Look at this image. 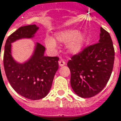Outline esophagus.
I'll list each match as a JSON object with an SVG mask.
<instances>
[{
    "instance_id": "esophagus-1",
    "label": "esophagus",
    "mask_w": 121,
    "mask_h": 121,
    "mask_svg": "<svg viewBox=\"0 0 121 121\" xmlns=\"http://www.w3.org/2000/svg\"><path fill=\"white\" fill-rule=\"evenodd\" d=\"M65 64V61L63 60H61L59 61V65L60 67L63 66Z\"/></svg>"
}]
</instances>
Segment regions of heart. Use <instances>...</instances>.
I'll return each instance as SVG.
<instances>
[{"instance_id":"heart-1","label":"heart","mask_w":121,"mask_h":121,"mask_svg":"<svg viewBox=\"0 0 121 121\" xmlns=\"http://www.w3.org/2000/svg\"><path fill=\"white\" fill-rule=\"evenodd\" d=\"M55 38L61 43H69L67 49L72 54H77L81 52L86 40V35L77 29H66L58 32L55 34ZM44 43L50 50H54L56 47V41L51 37H46Z\"/></svg>"}]
</instances>
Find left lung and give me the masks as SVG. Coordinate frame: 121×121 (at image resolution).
Wrapping results in <instances>:
<instances>
[{"instance_id": "8db88e82", "label": "left lung", "mask_w": 121, "mask_h": 121, "mask_svg": "<svg viewBox=\"0 0 121 121\" xmlns=\"http://www.w3.org/2000/svg\"><path fill=\"white\" fill-rule=\"evenodd\" d=\"M115 50L109 33L100 27L99 43L73 56L67 62L71 86L81 98H91L102 91L110 78Z\"/></svg>"}]
</instances>
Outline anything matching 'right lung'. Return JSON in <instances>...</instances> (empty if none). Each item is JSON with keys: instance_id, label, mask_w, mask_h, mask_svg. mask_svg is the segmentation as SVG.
<instances>
[{"instance_id": "add662e5", "label": "right lung", "mask_w": 121, "mask_h": 121, "mask_svg": "<svg viewBox=\"0 0 121 121\" xmlns=\"http://www.w3.org/2000/svg\"><path fill=\"white\" fill-rule=\"evenodd\" d=\"M38 29L36 25H26L10 35L6 41L3 60L12 87L19 95L32 100L42 99L48 94L59 67V58L44 56V46L37 43L31 58L25 63H17L12 56L11 44L21 39L33 38Z\"/></svg>"}]
</instances>
